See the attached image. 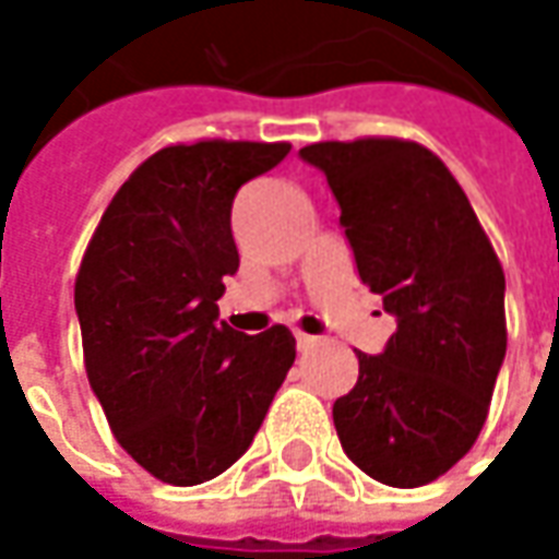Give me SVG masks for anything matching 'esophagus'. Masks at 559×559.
<instances>
[{
	"label": "esophagus",
	"instance_id": "obj_1",
	"mask_svg": "<svg viewBox=\"0 0 559 559\" xmlns=\"http://www.w3.org/2000/svg\"><path fill=\"white\" fill-rule=\"evenodd\" d=\"M314 345H318V338H314V335L296 333V347H299V350H311Z\"/></svg>",
	"mask_w": 559,
	"mask_h": 559
}]
</instances>
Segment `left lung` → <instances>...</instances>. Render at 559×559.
<instances>
[{"label":"left lung","instance_id":"obj_1","mask_svg":"<svg viewBox=\"0 0 559 559\" xmlns=\"http://www.w3.org/2000/svg\"><path fill=\"white\" fill-rule=\"evenodd\" d=\"M360 281L396 333L333 405L345 454L369 478L420 487L466 456L506 360V275L463 187L424 144L318 142Z\"/></svg>","mask_w":559,"mask_h":559}]
</instances>
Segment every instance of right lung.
<instances>
[{
    "mask_svg": "<svg viewBox=\"0 0 559 559\" xmlns=\"http://www.w3.org/2000/svg\"><path fill=\"white\" fill-rule=\"evenodd\" d=\"M287 154V142L163 147L117 190L81 260L90 388L120 448L159 481L229 469L296 360L287 326L245 335L217 320L224 278L239 272L233 199Z\"/></svg>",
    "mask_w": 559,
    "mask_h": 559,
    "instance_id": "obj_1",
    "label": "right lung"
}]
</instances>
